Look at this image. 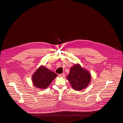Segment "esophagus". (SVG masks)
I'll use <instances>...</instances> for the list:
<instances>
[{
  "label": "esophagus",
  "instance_id": "esophagus-1",
  "mask_svg": "<svg viewBox=\"0 0 123 123\" xmlns=\"http://www.w3.org/2000/svg\"><path fill=\"white\" fill-rule=\"evenodd\" d=\"M65 73H62V74H59L58 75V76L59 77H65Z\"/></svg>",
  "mask_w": 123,
  "mask_h": 123
}]
</instances>
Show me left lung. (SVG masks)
Wrapping results in <instances>:
<instances>
[{"label":"left lung","mask_w":123,"mask_h":123,"mask_svg":"<svg viewBox=\"0 0 123 123\" xmlns=\"http://www.w3.org/2000/svg\"><path fill=\"white\" fill-rule=\"evenodd\" d=\"M67 79L73 89L79 91L85 89L91 80L90 73L79 64H74L70 69Z\"/></svg>","instance_id":"obj_1"}]
</instances>
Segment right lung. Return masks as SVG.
Wrapping results in <instances>:
<instances>
[{
  "label": "right lung",
  "mask_w": 123,
  "mask_h": 123,
  "mask_svg": "<svg viewBox=\"0 0 123 123\" xmlns=\"http://www.w3.org/2000/svg\"><path fill=\"white\" fill-rule=\"evenodd\" d=\"M57 76L56 74L42 65L34 73L32 76V80L36 87L45 89Z\"/></svg>",
  "instance_id": "obj_1"
}]
</instances>
